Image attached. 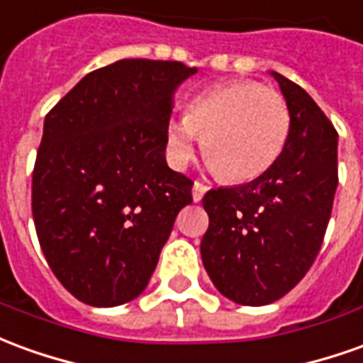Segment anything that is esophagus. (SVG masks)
<instances>
[{
    "instance_id": "esophagus-1",
    "label": "esophagus",
    "mask_w": 363,
    "mask_h": 363,
    "mask_svg": "<svg viewBox=\"0 0 363 363\" xmlns=\"http://www.w3.org/2000/svg\"><path fill=\"white\" fill-rule=\"evenodd\" d=\"M208 189H210V186H208L206 182H194V186H192V199H194V202H200V200L204 199V194L208 192Z\"/></svg>"
}]
</instances>
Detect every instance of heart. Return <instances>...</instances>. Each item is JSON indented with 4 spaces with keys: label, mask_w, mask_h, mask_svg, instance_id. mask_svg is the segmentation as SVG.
Here are the masks:
<instances>
[{
    "label": "heart",
    "mask_w": 363,
    "mask_h": 363,
    "mask_svg": "<svg viewBox=\"0 0 363 363\" xmlns=\"http://www.w3.org/2000/svg\"><path fill=\"white\" fill-rule=\"evenodd\" d=\"M291 111L283 94L255 80H234L199 94L182 118L167 123V153L186 164L202 149L208 163L230 182L267 173L283 153Z\"/></svg>",
    "instance_id": "heart-1"
}]
</instances>
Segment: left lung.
<instances>
[{"instance_id":"obj_1","label":"left lung","mask_w":363,"mask_h":363,"mask_svg":"<svg viewBox=\"0 0 363 363\" xmlns=\"http://www.w3.org/2000/svg\"><path fill=\"white\" fill-rule=\"evenodd\" d=\"M291 111L283 153L267 173L208 190L210 218L200 243L212 283L238 305L275 303L320 252L338 186V133L308 94L273 72Z\"/></svg>"}]
</instances>
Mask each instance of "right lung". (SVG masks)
<instances>
[{"instance_id":"1","label":"right lung","mask_w":363,"mask_h":363,"mask_svg":"<svg viewBox=\"0 0 363 363\" xmlns=\"http://www.w3.org/2000/svg\"><path fill=\"white\" fill-rule=\"evenodd\" d=\"M177 60L123 58L86 74L47 113L33 169L40 250L70 295L118 306L145 291L174 218L192 202L164 159Z\"/></svg>"}]
</instances>
